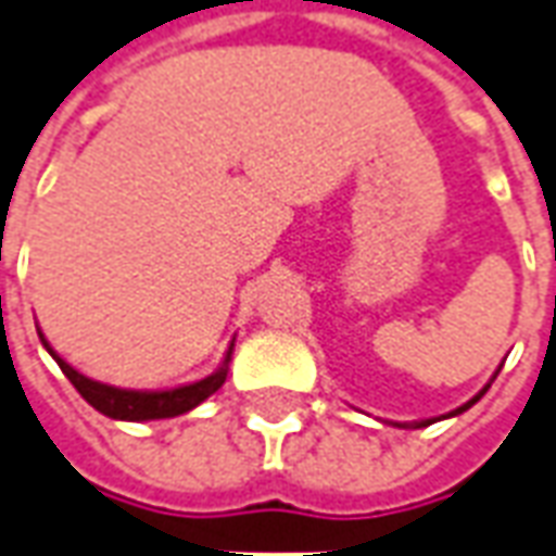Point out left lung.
Returning <instances> with one entry per match:
<instances>
[{
  "instance_id": "obj_1",
  "label": "left lung",
  "mask_w": 556,
  "mask_h": 556,
  "mask_svg": "<svg viewBox=\"0 0 556 556\" xmlns=\"http://www.w3.org/2000/svg\"><path fill=\"white\" fill-rule=\"evenodd\" d=\"M484 391H488V388H484ZM484 391H479V394H476V397L469 400V403H464V406H460V409H454V413H448V415H460V413H467L469 406H472V403H476V400H479L481 394H484ZM427 425H430V421H421V425H418V427H427Z\"/></svg>"
}]
</instances>
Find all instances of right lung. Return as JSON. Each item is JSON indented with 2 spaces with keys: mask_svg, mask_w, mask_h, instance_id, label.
Instances as JSON below:
<instances>
[{
  "mask_svg": "<svg viewBox=\"0 0 556 556\" xmlns=\"http://www.w3.org/2000/svg\"><path fill=\"white\" fill-rule=\"evenodd\" d=\"M41 343L48 349L53 361L60 364V370L68 376V382L80 391V397L87 400L92 409H99L108 418H116V421H153V418H174V415H184L189 409H195L198 403L211 397L213 391H219L228 376V361H231V349L225 355L223 367L201 379V382H192V386L184 388H170V391H126V388L102 386L96 379H87L84 372H77L72 364L65 361L50 349V343L45 340V333H38Z\"/></svg>",
  "mask_w": 556,
  "mask_h": 556,
  "instance_id": "1",
  "label": "right lung"
}]
</instances>
